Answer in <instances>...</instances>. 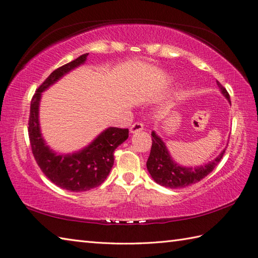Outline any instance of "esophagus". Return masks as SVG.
Returning a JSON list of instances; mask_svg holds the SVG:
<instances>
[{
  "mask_svg": "<svg viewBox=\"0 0 258 258\" xmlns=\"http://www.w3.org/2000/svg\"><path fill=\"white\" fill-rule=\"evenodd\" d=\"M143 128H144V124L143 123L136 122L132 126H131L130 132L132 133V134H134V133H138V132H141V131H143Z\"/></svg>",
  "mask_w": 258,
  "mask_h": 258,
  "instance_id": "obj_1",
  "label": "esophagus"
}]
</instances>
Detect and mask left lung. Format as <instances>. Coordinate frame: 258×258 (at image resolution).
<instances>
[{"instance_id": "obj_1", "label": "left lung", "mask_w": 258, "mask_h": 258, "mask_svg": "<svg viewBox=\"0 0 258 258\" xmlns=\"http://www.w3.org/2000/svg\"><path fill=\"white\" fill-rule=\"evenodd\" d=\"M217 85L220 87L222 94L226 97V100L229 103H231L229 94L225 87H224L220 82H217ZM225 150L226 149H224L215 160L208 162L205 165L196 167L182 166L175 161H173L172 156L169 155V152L165 143H164L160 136L153 131L152 149L149 160L146 162V167L147 171L150 172L152 178L154 179L157 184L165 186V187L168 188H183L188 185L200 182L201 179L207 176V175L216 167L217 164L221 162L224 153H225Z\"/></svg>"}]
</instances>
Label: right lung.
I'll return each instance as SVG.
<instances>
[{"instance_id":"1","label":"right lung","mask_w":258,"mask_h":258,"mask_svg":"<svg viewBox=\"0 0 258 258\" xmlns=\"http://www.w3.org/2000/svg\"><path fill=\"white\" fill-rule=\"evenodd\" d=\"M89 53L56 69L36 90L31 101L29 138L37 165L45 176L58 187L71 191H85L100 186L106 179L114 164V151L127 140L128 130L108 127L97 135L91 144L72 154H57L43 139L38 119L42 93L68 74L84 64Z\"/></svg>"}]
</instances>
